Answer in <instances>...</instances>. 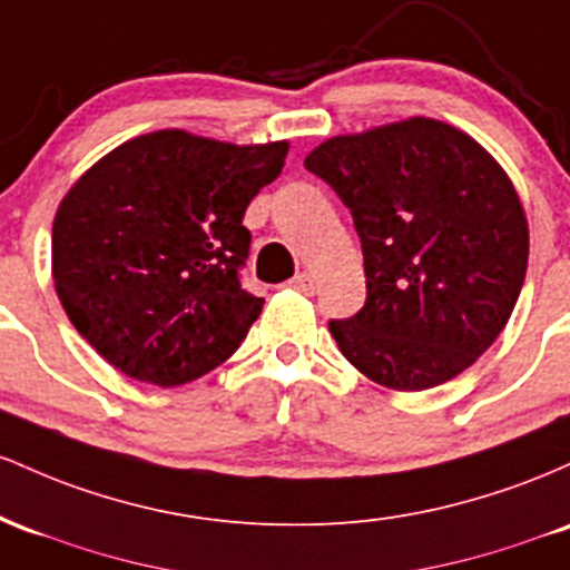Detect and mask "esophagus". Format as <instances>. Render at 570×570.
<instances>
[{"label":"esophagus","mask_w":570,"mask_h":570,"mask_svg":"<svg viewBox=\"0 0 570 570\" xmlns=\"http://www.w3.org/2000/svg\"><path fill=\"white\" fill-rule=\"evenodd\" d=\"M291 287H296L298 293H304V296H312L315 293V277L312 274H296V277L291 279Z\"/></svg>","instance_id":"obj_1"}]
</instances>
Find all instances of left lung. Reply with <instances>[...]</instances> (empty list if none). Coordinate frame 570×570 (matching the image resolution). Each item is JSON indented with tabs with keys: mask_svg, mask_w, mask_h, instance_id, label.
Here are the masks:
<instances>
[{
	"mask_svg": "<svg viewBox=\"0 0 570 570\" xmlns=\"http://www.w3.org/2000/svg\"><path fill=\"white\" fill-rule=\"evenodd\" d=\"M304 166L361 236L366 304L328 323L342 355L390 390L469 368L525 283V209L501 164L455 126L409 118L325 139Z\"/></svg>",
	"mask_w": 570,
	"mask_h": 570,
	"instance_id": "left-lung-1",
	"label": "left lung"
}]
</instances>
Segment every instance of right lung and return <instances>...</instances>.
<instances>
[{"label":"right lung","instance_id":"obj_1","mask_svg":"<svg viewBox=\"0 0 570 570\" xmlns=\"http://www.w3.org/2000/svg\"><path fill=\"white\" fill-rule=\"evenodd\" d=\"M285 156L287 142L164 129L115 147L69 188L53 220V283L96 353L158 387L236 353L264 309L242 287V217Z\"/></svg>","mask_w":570,"mask_h":570}]
</instances>
